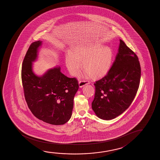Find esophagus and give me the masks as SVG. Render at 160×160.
Masks as SVG:
<instances>
[{
    "label": "esophagus",
    "instance_id": "esophagus-1",
    "mask_svg": "<svg viewBox=\"0 0 160 160\" xmlns=\"http://www.w3.org/2000/svg\"><path fill=\"white\" fill-rule=\"evenodd\" d=\"M90 83V82L88 81H79V87H80V88H82L84 86H85L86 85H88V84H89Z\"/></svg>",
    "mask_w": 160,
    "mask_h": 160
}]
</instances>
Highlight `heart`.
Returning <instances> with one entry per match:
<instances>
[{
    "label": "heart",
    "instance_id": "obj_1",
    "mask_svg": "<svg viewBox=\"0 0 160 160\" xmlns=\"http://www.w3.org/2000/svg\"><path fill=\"white\" fill-rule=\"evenodd\" d=\"M66 64L69 72L74 76L81 70L82 62L85 68L82 75L94 78L107 74L112 66L113 51L111 48L101 43L80 45L72 52L68 51L66 56Z\"/></svg>",
    "mask_w": 160,
    "mask_h": 160
}]
</instances>
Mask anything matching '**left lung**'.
I'll return each mask as SVG.
<instances>
[{
  "instance_id": "left-lung-1",
  "label": "left lung",
  "mask_w": 160,
  "mask_h": 160,
  "mask_svg": "<svg viewBox=\"0 0 160 160\" xmlns=\"http://www.w3.org/2000/svg\"><path fill=\"white\" fill-rule=\"evenodd\" d=\"M141 76L136 53L120 40L118 52L105 77L94 83L92 108L99 118L109 120L125 112L133 101Z\"/></svg>"
}]
</instances>
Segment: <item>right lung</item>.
<instances>
[{
    "label": "right lung",
    "mask_w": 160,
    "mask_h": 160,
    "mask_svg": "<svg viewBox=\"0 0 160 160\" xmlns=\"http://www.w3.org/2000/svg\"><path fill=\"white\" fill-rule=\"evenodd\" d=\"M42 45L40 40L31 44L22 63L25 99L36 118L51 125H63L72 116L79 84L76 78L62 74L59 66L49 69L42 76L33 72V62L37 59Z\"/></svg>",
    "instance_id": "right-lung-1"
}]
</instances>
